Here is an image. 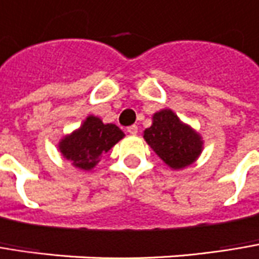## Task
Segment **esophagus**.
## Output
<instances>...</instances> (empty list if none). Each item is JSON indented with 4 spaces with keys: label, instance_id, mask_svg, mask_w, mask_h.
<instances>
[{
    "label": "esophagus",
    "instance_id": "esophagus-1",
    "mask_svg": "<svg viewBox=\"0 0 259 259\" xmlns=\"http://www.w3.org/2000/svg\"><path fill=\"white\" fill-rule=\"evenodd\" d=\"M126 131H128V134H131V136H137V133H139V126H137V125H131V126H128V128H126Z\"/></svg>",
    "mask_w": 259,
    "mask_h": 259
}]
</instances>
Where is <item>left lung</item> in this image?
I'll return each instance as SVG.
<instances>
[{"instance_id":"left-lung-1","label":"left lung","mask_w":259,"mask_h":259,"mask_svg":"<svg viewBox=\"0 0 259 259\" xmlns=\"http://www.w3.org/2000/svg\"><path fill=\"white\" fill-rule=\"evenodd\" d=\"M143 139L171 169H183L197 160L203 150L202 136L184 123L171 109H162L152 116V125Z\"/></svg>"}]
</instances>
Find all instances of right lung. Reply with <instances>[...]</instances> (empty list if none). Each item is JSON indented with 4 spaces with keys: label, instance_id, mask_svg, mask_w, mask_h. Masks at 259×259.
I'll return each mask as SVG.
<instances>
[{
    "label": "right lung",
    "instance_id": "1",
    "mask_svg": "<svg viewBox=\"0 0 259 259\" xmlns=\"http://www.w3.org/2000/svg\"><path fill=\"white\" fill-rule=\"evenodd\" d=\"M123 137L125 134L115 123H104L99 116L88 115L78 130L59 141V150L75 168L91 171Z\"/></svg>",
    "mask_w": 259,
    "mask_h": 259
}]
</instances>
